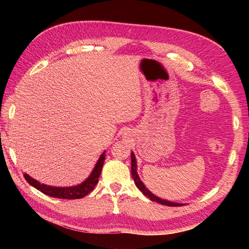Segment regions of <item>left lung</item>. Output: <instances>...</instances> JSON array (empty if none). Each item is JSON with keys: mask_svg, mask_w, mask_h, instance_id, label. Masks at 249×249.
<instances>
[{"mask_svg": "<svg viewBox=\"0 0 249 249\" xmlns=\"http://www.w3.org/2000/svg\"><path fill=\"white\" fill-rule=\"evenodd\" d=\"M131 159H132V166H131V172H132V177L134 178V182H135V185L137 186L138 189L145 195L146 197H148L150 200L153 201H156V202H159L161 203V205H164V206H168V207H182L184 206V203H178V202H172V201H168L166 199H162L160 197L156 196L155 194H153L152 192H150L147 188L144 186V184H143L141 182V179L139 178V176L137 173V161H136V158H135V155L134 153L132 152L131 153Z\"/></svg>", "mask_w": 249, "mask_h": 249, "instance_id": "obj_1", "label": "left lung"}]
</instances>
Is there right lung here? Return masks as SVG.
I'll use <instances>...</instances> for the list:
<instances>
[{
	"mask_svg": "<svg viewBox=\"0 0 249 249\" xmlns=\"http://www.w3.org/2000/svg\"><path fill=\"white\" fill-rule=\"evenodd\" d=\"M104 161L105 152L101 155L100 159L97 160L92 172L90 173V176L83 183L72 187H53L44 185L39 183L38 180H36L33 178L28 176L27 173H24V178L30 185L36 188L37 190H39L43 194L49 195V196L63 199H78L86 196L89 192H91L94 189L95 185L99 183V178L101 176Z\"/></svg>",
	"mask_w": 249,
	"mask_h": 249,
	"instance_id": "right-lung-1",
	"label": "right lung"
}]
</instances>
